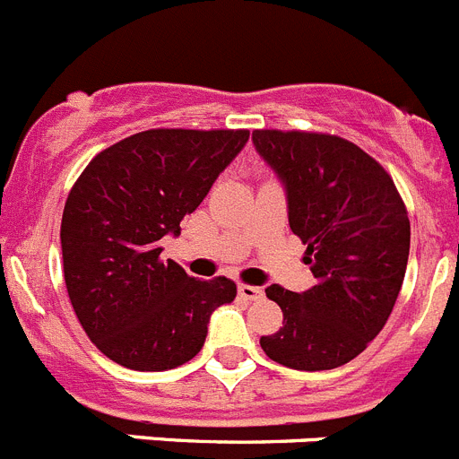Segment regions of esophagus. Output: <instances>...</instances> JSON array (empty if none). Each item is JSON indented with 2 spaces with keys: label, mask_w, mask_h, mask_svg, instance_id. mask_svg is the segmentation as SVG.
<instances>
[{
  "label": "esophagus",
  "mask_w": 459,
  "mask_h": 459,
  "mask_svg": "<svg viewBox=\"0 0 459 459\" xmlns=\"http://www.w3.org/2000/svg\"><path fill=\"white\" fill-rule=\"evenodd\" d=\"M238 294L246 299V301H259V299H264V290L262 287H255V285H238Z\"/></svg>",
  "instance_id": "1"
}]
</instances>
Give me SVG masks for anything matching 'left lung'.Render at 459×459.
Here are the masks:
<instances>
[{
	"label": "left lung",
	"mask_w": 459,
	"mask_h": 459,
	"mask_svg": "<svg viewBox=\"0 0 459 459\" xmlns=\"http://www.w3.org/2000/svg\"><path fill=\"white\" fill-rule=\"evenodd\" d=\"M253 144L285 186L291 232L317 278L303 294L266 287L285 319L259 344L291 370H333L366 350L391 317L409 259L407 209L391 174L354 142L253 131Z\"/></svg>",
	"instance_id": "obj_1"
}]
</instances>
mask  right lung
Returning <instances> with one entry per match:
<instances>
[{"label": "right lung", "instance_id": "add662e5", "mask_svg": "<svg viewBox=\"0 0 459 459\" xmlns=\"http://www.w3.org/2000/svg\"><path fill=\"white\" fill-rule=\"evenodd\" d=\"M248 131L152 128L117 142L84 168L62 216L68 299L96 347L119 366L163 372L188 363L211 312L232 303L225 275L190 278L160 259V238L181 234Z\"/></svg>", "mask_w": 459, "mask_h": 459}]
</instances>
